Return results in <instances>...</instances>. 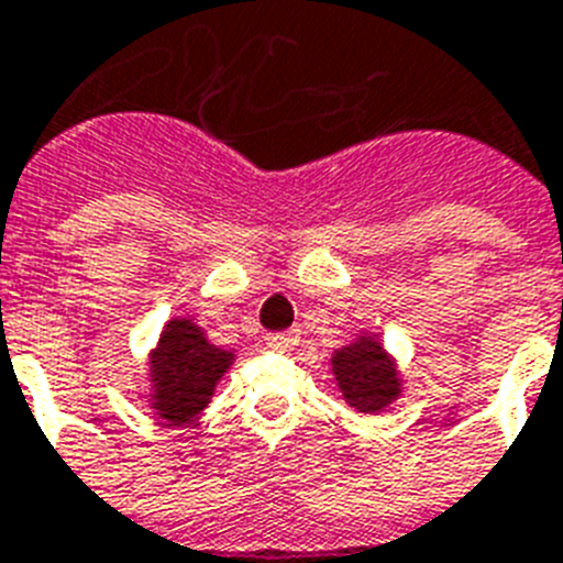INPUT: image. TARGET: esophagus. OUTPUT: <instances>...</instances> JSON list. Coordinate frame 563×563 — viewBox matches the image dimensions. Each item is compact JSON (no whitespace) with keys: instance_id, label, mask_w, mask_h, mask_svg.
Here are the masks:
<instances>
[{"instance_id":"esophagus-1","label":"esophagus","mask_w":563,"mask_h":563,"mask_svg":"<svg viewBox=\"0 0 563 563\" xmlns=\"http://www.w3.org/2000/svg\"><path fill=\"white\" fill-rule=\"evenodd\" d=\"M297 334L295 332H280V334H268L266 346L277 349V352H291L297 346Z\"/></svg>"}]
</instances>
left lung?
Instances as JSON below:
<instances>
[{
    "mask_svg": "<svg viewBox=\"0 0 563 563\" xmlns=\"http://www.w3.org/2000/svg\"><path fill=\"white\" fill-rule=\"evenodd\" d=\"M340 395L361 415L386 412L404 395V375L398 357L389 354L377 332L354 334L346 346L334 349L329 357Z\"/></svg>",
    "mask_w": 563,
    "mask_h": 563,
    "instance_id": "obj_1",
    "label": "left lung"
}]
</instances>
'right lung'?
<instances>
[{
    "label": "right lung",
    "mask_w": 563,
    "mask_h": 563,
    "mask_svg": "<svg viewBox=\"0 0 563 563\" xmlns=\"http://www.w3.org/2000/svg\"><path fill=\"white\" fill-rule=\"evenodd\" d=\"M238 354L214 346L191 318H172L148 352L151 412L172 427H183L211 404L217 384L234 366Z\"/></svg>",
    "instance_id": "obj_1"
}]
</instances>
